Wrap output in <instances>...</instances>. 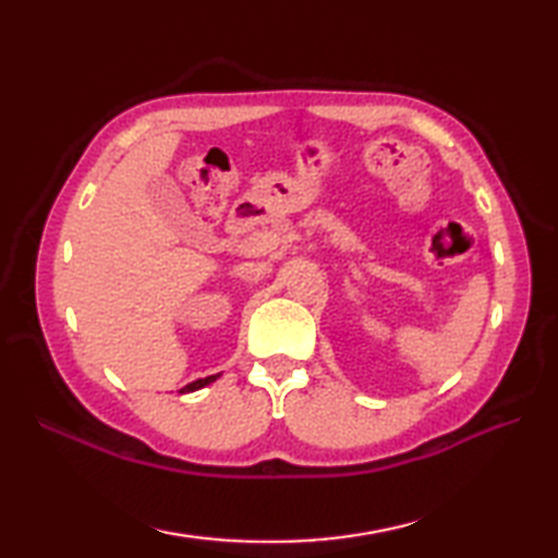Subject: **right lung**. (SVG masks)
<instances>
[{
	"instance_id": "obj_1",
	"label": "right lung",
	"mask_w": 558,
	"mask_h": 558,
	"mask_svg": "<svg viewBox=\"0 0 558 558\" xmlns=\"http://www.w3.org/2000/svg\"><path fill=\"white\" fill-rule=\"evenodd\" d=\"M218 376H220V374H218ZM218 376H206V378H198V381H192V384H189V386H184V388H182V393H186V390H198V388H204V386H208V384L216 381Z\"/></svg>"
}]
</instances>
